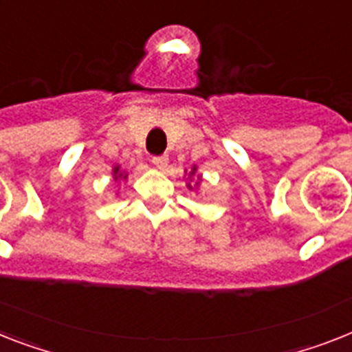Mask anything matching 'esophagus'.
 Listing matches in <instances>:
<instances>
[{
    "label": "esophagus",
    "instance_id": "obj_1",
    "mask_svg": "<svg viewBox=\"0 0 352 352\" xmlns=\"http://www.w3.org/2000/svg\"><path fill=\"white\" fill-rule=\"evenodd\" d=\"M167 162H169V158H167L165 155L153 156V164H155L158 169H165V167H167Z\"/></svg>",
    "mask_w": 352,
    "mask_h": 352
}]
</instances>
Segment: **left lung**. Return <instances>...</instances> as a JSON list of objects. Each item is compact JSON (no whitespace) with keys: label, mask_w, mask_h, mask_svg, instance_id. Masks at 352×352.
<instances>
[{"label":"left lung","mask_w":352,"mask_h":352,"mask_svg":"<svg viewBox=\"0 0 352 352\" xmlns=\"http://www.w3.org/2000/svg\"><path fill=\"white\" fill-rule=\"evenodd\" d=\"M190 174H194V170H192V173H190Z\"/></svg>","instance_id":"left-lung-1"}]
</instances>
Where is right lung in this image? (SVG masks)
Returning a JSON list of instances; mask_svg holds the SVG:
<instances>
[{"label": "right lung", "instance_id": "obj_1", "mask_svg": "<svg viewBox=\"0 0 352 352\" xmlns=\"http://www.w3.org/2000/svg\"><path fill=\"white\" fill-rule=\"evenodd\" d=\"M113 174L117 176V178H115V179H118V176H122V174H118V167H115V170H113ZM124 178H126V176H124Z\"/></svg>", "mask_w": 352, "mask_h": 352}]
</instances>
